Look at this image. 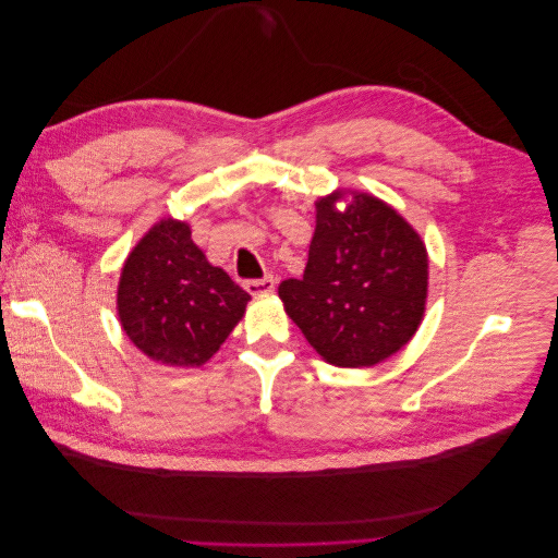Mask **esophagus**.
<instances>
[{"instance_id":"34e87169","label":"esophagus","mask_w":558,"mask_h":558,"mask_svg":"<svg viewBox=\"0 0 558 558\" xmlns=\"http://www.w3.org/2000/svg\"><path fill=\"white\" fill-rule=\"evenodd\" d=\"M277 286V279L272 275H265L263 279H248L244 283V289L251 293V295H260V293H272Z\"/></svg>"}]
</instances>
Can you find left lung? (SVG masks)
Here are the masks:
<instances>
[{
    "label": "left lung",
    "instance_id": "1",
    "mask_svg": "<svg viewBox=\"0 0 558 558\" xmlns=\"http://www.w3.org/2000/svg\"><path fill=\"white\" fill-rule=\"evenodd\" d=\"M316 202L302 279L279 283L286 314L328 363L369 367L412 340L426 310V246L381 199L359 193Z\"/></svg>",
    "mask_w": 558,
    "mask_h": 558
}]
</instances>
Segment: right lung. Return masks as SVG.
Instances as JSON below:
<instances>
[{
    "label": "right lung",
    "instance_id": "right-lung-1",
    "mask_svg": "<svg viewBox=\"0 0 558 558\" xmlns=\"http://www.w3.org/2000/svg\"><path fill=\"white\" fill-rule=\"evenodd\" d=\"M251 295L209 265L189 223L162 218L128 256L118 283V316L148 359L165 365L207 363L244 316Z\"/></svg>",
    "mask_w": 558,
    "mask_h": 558
}]
</instances>
